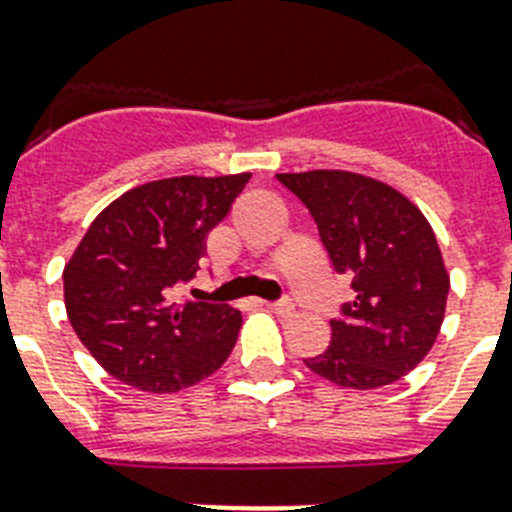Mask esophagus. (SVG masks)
<instances>
[{
    "mask_svg": "<svg viewBox=\"0 0 512 512\" xmlns=\"http://www.w3.org/2000/svg\"><path fill=\"white\" fill-rule=\"evenodd\" d=\"M266 308L277 316H293L295 314V306L290 301H277V303H266Z\"/></svg>",
    "mask_w": 512,
    "mask_h": 512,
    "instance_id": "obj_1",
    "label": "esophagus"
}]
</instances>
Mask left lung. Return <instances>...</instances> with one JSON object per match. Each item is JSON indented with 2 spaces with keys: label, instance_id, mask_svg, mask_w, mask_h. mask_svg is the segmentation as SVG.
I'll return each instance as SVG.
<instances>
[{
  "label": "left lung",
  "instance_id": "1",
  "mask_svg": "<svg viewBox=\"0 0 512 512\" xmlns=\"http://www.w3.org/2000/svg\"><path fill=\"white\" fill-rule=\"evenodd\" d=\"M311 211L353 303L332 319V340L306 366L350 390H379L424 361L445 319L450 274L432 225L392 185L345 170L277 175Z\"/></svg>",
  "mask_w": 512,
  "mask_h": 512
}]
</instances>
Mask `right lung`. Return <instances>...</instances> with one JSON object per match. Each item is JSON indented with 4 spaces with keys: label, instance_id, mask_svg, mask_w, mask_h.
Masks as SVG:
<instances>
[{
    "label": "right lung",
    "instance_id": "right-lung-1",
    "mask_svg": "<svg viewBox=\"0 0 512 512\" xmlns=\"http://www.w3.org/2000/svg\"><path fill=\"white\" fill-rule=\"evenodd\" d=\"M251 172L167 177L114 198L65 264V308L101 369L143 392H177L227 361L243 324L227 303H170L196 277L206 235Z\"/></svg>",
    "mask_w": 512,
    "mask_h": 512
}]
</instances>
